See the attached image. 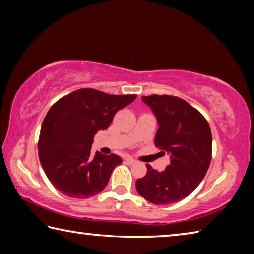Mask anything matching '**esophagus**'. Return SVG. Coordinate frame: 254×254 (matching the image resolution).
Here are the masks:
<instances>
[{
    "label": "esophagus",
    "mask_w": 254,
    "mask_h": 254,
    "mask_svg": "<svg viewBox=\"0 0 254 254\" xmlns=\"http://www.w3.org/2000/svg\"><path fill=\"white\" fill-rule=\"evenodd\" d=\"M126 162L127 163V165H134V163H136V161H135L133 158H127V159H126Z\"/></svg>",
    "instance_id": "esophagus-1"
}]
</instances>
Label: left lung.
Here are the masks:
<instances>
[{
  "label": "left lung",
  "mask_w": 254,
  "mask_h": 254,
  "mask_svg": "<svg viewBox=\"0 0 254 254\" xmlns=\"http://www.w3.org/2000/svg\"><path fill=\"white\" fill-rule=\"evenodd\" d=\"M157 117L154 144L170 154V165L158 173L147 165V174L135 187L144 199L167 205L184 199L195 190L212 160V132L199 111L183 98L171 95L142 96Z\"/></svg>",
  "instance_id": "1"
}]
</instances>
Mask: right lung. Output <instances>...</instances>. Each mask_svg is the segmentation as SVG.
Here are the masks:
<instances>
[{
    "mask_svg": "<svg viewBox=\"0 0 254 254\" xmlns=\"http://www.w3.org/2000/svg\"><path fill=\"white\" fill-rule=\"evenodd\" d=\"M135 98L80 88L50 107L41 126L38 151L45 174L62 194L88 198L106 187L122 159L114 153L92 156L94 135L106 130L117 112Z\"/></svg>",
    "mask_w": 254,
    "mask_h": 254,
    "instance_id": "obj_1",
    "label": "right lung"
}]
</instances>
